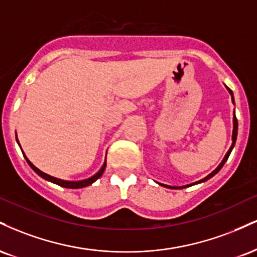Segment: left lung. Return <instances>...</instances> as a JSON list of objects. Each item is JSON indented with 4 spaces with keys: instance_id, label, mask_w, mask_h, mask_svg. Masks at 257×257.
<instances>
[{
    "instance_id": "left-lung-1",
    "label": "left lung",
    "mask_w": 257,
    "mask_h": 257,
    "mask_svg": "<svg viewBox=\"0 0 257 257\" xmlns=\"http://www.w3.org/2000/svg\"><path fill=\"white\" fill-rule=\"evenodd\" d=\"M226 88H227V89H228L229 94H231V96H232V101H233V104H234V99H233V93H232V90L229 89L228 87H226ZM237 134H238V120H237V117H235V114H233V134H232V146H231V149L228 150V152L226 153L225 158L222 159V162H221V163H220V166L217 167L216 169H215L213 173L209 174V175L206 176V178H204L203 180H200V181H198V182H194V184H199V182L206 181V180H209L210 178H213V176L215 175V174L219 173V170L221 169V168L223 167V164L226 163V161H227V159H228V157H229V153H231V151L233 150V147H234L235 140H237ZM194 184H193V185H194ZM162 186H166V185H162ZM188 186H190V185H188ZM166 187H169V188H185V187H187V186H184V187H172V186H166Z\"/></svg>"
}]
</instances>
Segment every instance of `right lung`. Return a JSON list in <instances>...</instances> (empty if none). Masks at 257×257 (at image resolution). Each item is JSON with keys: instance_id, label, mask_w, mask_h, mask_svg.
<instances>
[{"instance_id": "right-lung-1", "label": "right lung", "mask_w": 257, "mask_h": 257, "mask_svg": "<svg viewBox=\"0 0 257 257\" xmlns=\"http://www.w3.org/2000/svg\"><path fill=\"white\" fill-rule=\"evenodd\" d=\"M17 141H18V139H17ZM18 144H19V143H18ZM25 159H26V162H28V163H29V166H30L32 169H34V172L36 173V174H38V175H40L41 178H43L44 180H48V181L53 182V184H57V185L61 186V187H65V188H81V187H85V186H89V185L93 184V182L95 181V180H98L100 176L102 175V173H104V170H105V168H106V162H105L104 166L101 167V169H100L99 172L95 174V175H93L89 179L82 180V181H64V180L57 179V178H54V176H51V175H48V174L41 172V170L38 169V168L35 167L34 164H32L28 158L25 157Z\"/></svg>"}]
</instances>
